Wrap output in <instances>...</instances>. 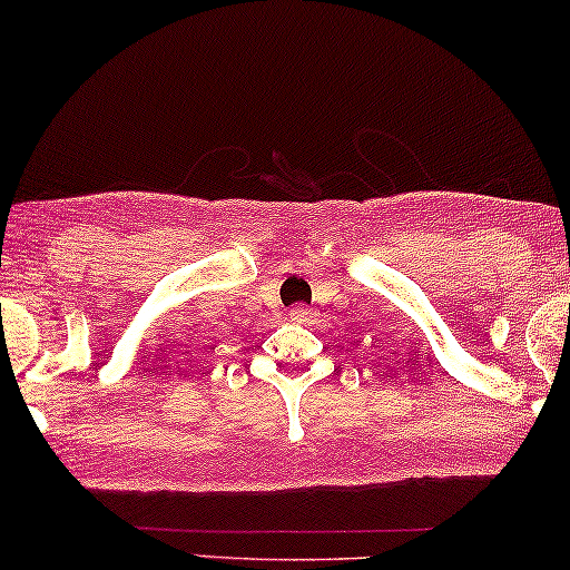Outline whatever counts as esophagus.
Returning <instances> with one entry per match:
<instances>
[{
  "label": "esophagus",
  "mask_w": 570,
  "mask_h": 570,
  "mask_svg": "<svg viewBox=\"0 0 570 570\" xmlns=\"http://www.w3.org/2000/svg\"><path fill=\"white\" fill-rule=\"evenodd\" d=\"M287 315H291V321H295V323H311L315 313L311 311V307H303V305H297V307H293V311L287 313Z\"/></svg>",
  "instance_id": "obj_1"
}]
</instances>
